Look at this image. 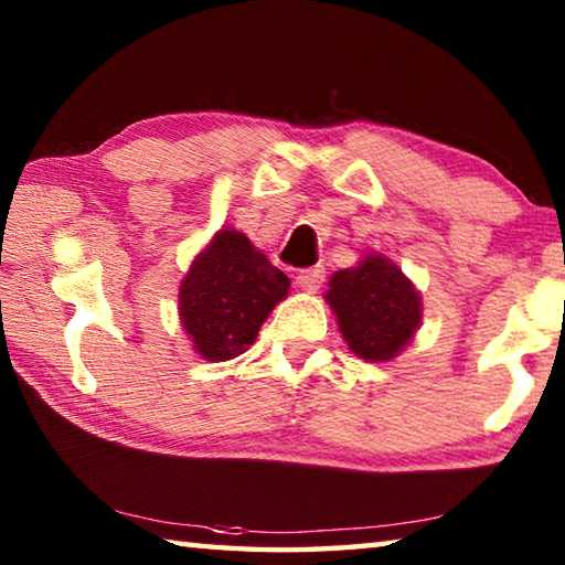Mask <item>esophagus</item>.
I'll return each mask as SVG.
<instances>
[{
	"label": "esophagus",
	"mask_w": 565,
	"mask_h": 565,
	"mask_svg": "<svg viewBox=\"0 0 565 565\" xmlns=\"http://www.w3.org/2000/svg\"><path fill=\"white\" fill-rule=\"evenodd\" d=\"M323 284V269L321 266H313V269H303L296 274V286H299L301 291H309L313 294Z\"/></svg>",
	"instance_id": "obj_1"
}]
</instances>
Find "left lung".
<instances>
[{
  "instance_id": "1",
  "label": "left lung",
  "mask_w": 565,
  "mask_h": 565,
  "mask_svg": "<svg viewBox=\"0 0 565 565\" xmlns=\"http://www.w3.org/2000/svg\"><path fill=\"white\" fill-rule=\"evenodd\" d=\"M323 299L351 353L371 363L396 359L414 341L424 317L414 281L379 252L333 274Z\"/></svg>"
}]
</instances>
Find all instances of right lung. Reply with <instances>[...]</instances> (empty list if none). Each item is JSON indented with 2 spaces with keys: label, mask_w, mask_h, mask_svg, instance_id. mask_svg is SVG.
<instances>
[{
  "label": "right lung",
  "mask_w": 565,
  "mask_h": 565,
  "mask_svg": "<svg viewBox=\"0 0 565 565\" xmlns=\"http://www.w3.org/2000/svg\"><path fill=\"white\" fill-rule=\"evenodd\" d=\"M289 286V276L252 238L232 226L218 228L179 286V321L191 349L212 363L244 353Z\"/></svg>",
  "instance_id": "right-lung-1"
}]
</instances>
